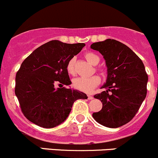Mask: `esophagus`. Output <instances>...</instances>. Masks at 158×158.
<instances>
[{
    "label": "esophagus",
    "instance_id": "obj_1",
    "mask_svg": "<svg viewBox=\"0 0 158 158\" xmlns=\"http://www.w3.org/2000/svg\"><path fill=\"white\" fill-rule=\"evenodd\" d=\"M87 97H88V99L89 100H92L94 98V97L92 96V95H90V94H88L87 95Z\"/></svg>",
    "mask_w": 158,
    "mask_h": 158
}]
</instances>
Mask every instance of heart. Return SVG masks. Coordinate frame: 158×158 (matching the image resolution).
<instances>
[{"label":"heart","instance_id":"1","mask_svg":"<svg viewBox=\"0 0 158 158\" xmlns=\"http://www.w3.org/2000/svg\"><path fill=\"white\" fill-rule=\"evenodd\" d=\"M85 58L90 64L92 65H97L100 61V57L96 54L92 52H87L85 54ZM74 59L71 58V60L68 61V64H67V71L70 74H74ZM102 71V74H103ZM101 79L98 76L94 75L89 77H77V78L74 79L73 81V86L74 88L77 90H81V91L86 92L88 93L90 92L96 86L99 84Z\"/></svg>","mask_w":158,"mask_h":158}]
</instances>
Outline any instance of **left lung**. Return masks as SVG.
Returning <instances> with one entry per match:
<instances>
[{"mask_svg":"<svg viewBox=\"0 0 158 158\" xmlns=\"http://www.w3.org/2000/svg\"><path fill=\"white\" fill-rule=\"evenodd\" d=\"M90 48L103 55L107 74L101 87L107 90L94 96L101 100L102 109L92 116L107 127H121L131 121L146 98L148 77L144 65L131 48L114 39L94 43Z\"/></svg>","mask_w":158,"mask_h":158,"instance_id":"8db88e82","label":"left lung"}]
</instances>
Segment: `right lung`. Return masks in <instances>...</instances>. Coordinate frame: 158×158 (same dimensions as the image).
<instances>
[{"instance_id":"add662e5","label":"right lung","mask_w":158,"mask_h":158,"mask_svg":"<svg viewBox=\"0 0 158 158\" xmlns=\"http://www.w3.org/2000/svg\"><path fill=\"white\" fill-rule=\"evenodd\" d=\"M85 46L51 40L34 50L21 64L16 74L15 95L27 119L36 125L52 128L68 118L77 99L86 94L57 84L70 85L67 64Z\"/></svg>"}]
</instances>
